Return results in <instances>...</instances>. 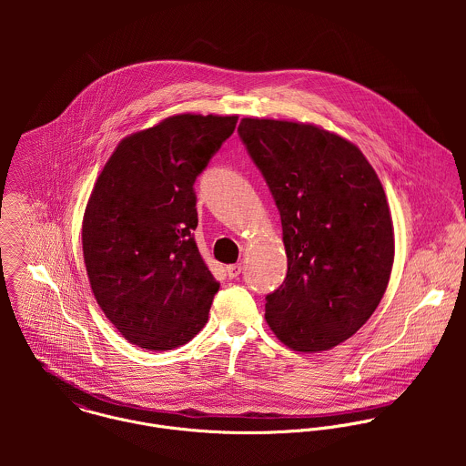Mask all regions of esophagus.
Returning <instances> with one entry per match:
<instances>
[{"label": "esophagus", "mask_w": 466, "mask_h": 466, "mask_svg": "<svg viewBox=\"0 0 466 466\" xmlns=\"http://www.w3.org/2000/svg\"><path fill=\"white\" fill-rule=\"evenodd\" d=\"M226 270H228V276L229 278H237L240 272H242V264H233V266L226 267Z\"/></svg>", "instance_id": "34e87169"}]
</instances>
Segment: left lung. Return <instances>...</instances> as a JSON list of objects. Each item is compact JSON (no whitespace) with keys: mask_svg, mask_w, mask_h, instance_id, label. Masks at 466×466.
I'll use <instances>...</instances> for the list:
<instances>
[{"mask_svg":"<svg viewBox=\"0 0 466 466\" xmlns=\"http://www.w3.org/2000/svg\"><path fill=\"white\" fill-rule=\"evenodd\" d=\"M238 134L279 211L287 276L266 321L289 348L325 351L379 307L395 260L382 183L351 141L312 124L242 118Z\"/></svg>","mask_w":466,"mask_h":466,"instance_id":"obj_1","label":"left lung"}]
</instances>
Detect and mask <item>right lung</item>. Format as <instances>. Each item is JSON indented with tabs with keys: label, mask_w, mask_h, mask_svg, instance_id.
Instances as JSON below:
<instances>
[{
	"label": "right lung",
	"mask_w": 466,
	"mask_h": 466,
	"mask_svg": "<svg viewBox=\"0 0 466 466\" xmlns=\"http://www.w3.org/2000/svg\"><path fill=\"white\" fill-rule=\"evenodd\" d=\"M238 116L176 115L124 137L82 220L91 290L129 342L165 351L208 321L218 281L200 257L194 183Z\"/></svg>",
	"instance_id": "obj_1"
}]
</instances>
